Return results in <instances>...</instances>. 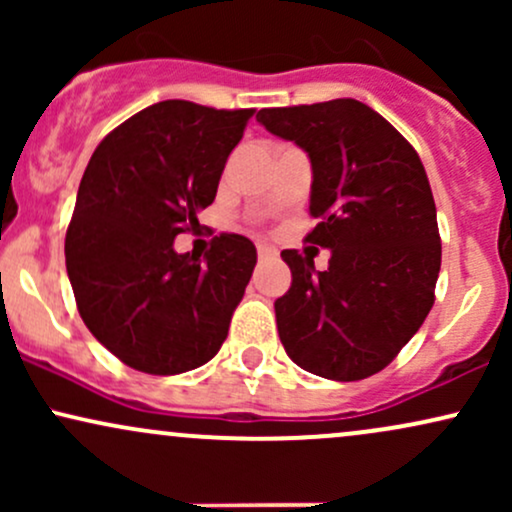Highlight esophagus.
<instances>
[{
    "instance_id": "1",
    "label": "esophagus",
    "mask_w": 512,
    "mask_h": 512,
    "mask_svg": "<svg viewBox=\"0 0 512 512\" xmlns=\"http://www.w3.org/2000/svg\"><path fill=\"white\" fill-rule=\"evenodd\" d=\"M257 255H260V260H272V257H276V250L269 248V245H257Z\"/></svg>"
}]
</instances>
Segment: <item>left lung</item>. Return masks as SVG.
Wrapping results in <instances>:
<instances>
[{"label":"left lung","mask_w":512,"mask_h":512,"mask_svg":"<svg viewBox=\"0 0 512 512\" xmlns=\"http://www.w3.org/2000/svg\"><path fill=\"white\" fill-rule=\"evenodd\" d=\"M257 122L313 166L305 236L330 250H284L291 289L276 298L286 354L308 373L351 383L383 370L419 332L440 272L436 202L424 163L383 115L354 98L264 108Z\"/></svg>","instance_id":"1"}]
</instances>
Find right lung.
<instances>
[{"instance_id": "1", "label": "right lung", "mask_w": 512, "mask_h": 512, "mask_svg": "<svg viewBox=\"0 0 512 512\" xmlns=\"http://www.w3.org/2000/svg\"><path fill=\"white\" fill-rule=\"evenodd\" d=\"M255 110L163 101L113 129L84 170L64 240L81 320L110 354L151 375L216 356L257 262L221 233L204 260L173 240L199 226Z\"/></svg>"}]
</instances>
